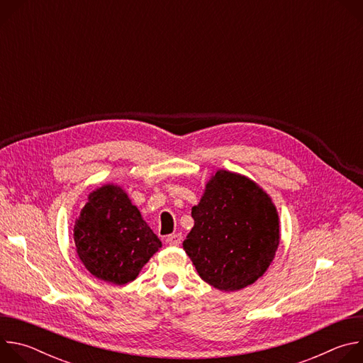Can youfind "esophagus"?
Returning a JSON list of instances; mask_svg holds the SVG:
<instances>
[{"label": "esophagus", "mask_w": 363, "mask_h": 363, "mask_svg": "<svg viewBox=\"0 0 363 363\" xmlns=\"http://www.w3.org/2000/svg\"><path fill=\"white\" fill-rule=\"evenodd\" d=\"M167 242L169 245H179L181 244V235L179 234H171L167 237Z\"/></svg>", "instance_id": "34e87169"}]
</instances>
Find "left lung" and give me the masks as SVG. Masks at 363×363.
<instances>
[{
    "label": "left lung",
    "mask_w": 363,
    "mask_h": 363,
    "mask_svg": "<svg viewBox=\"0 0 363 363\" xmlns=\"http://www.w3.org/2000/svg\"><path fill=\"white\" fill-rule=\"evenodd\" d=\"M184 250L199 277L224 291L262 277L279 247V216L269 195L238 174L218 171L192 208Z\"/></svg>",
    "instance_id": "1"
}]
</instances>
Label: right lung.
<instances>
[{"instance_id":"right-lung-1","label":"right lung","mask_w":363,"mask_h":363,"mask_svg":"<svg viewBox=\"0 0 363 363\" xmlns=\"http://www.w3.org/2000/svg\"><path fill=\"white\" fill-rule=\"evenodd\" d=\"M74 242L84 267L99 280L118 286L135 280L162 247L123 189L115 185L90 194L74 225Z\"/></svg>"}]
</instances>
